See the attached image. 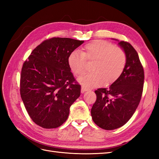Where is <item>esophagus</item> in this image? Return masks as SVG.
Segmentation results:
<instances>
[{"mask_svg":"<svg viewBox=\"0 0 159 159\" xmlns=\"http://www.w3.org/2000/svg\"><path fill=\"white\" fill-rule=\"evenodd\" d=\"M87 90H88V89L85 88V87H81V92H82V93H84V92H86V91H87Z\"/></svg>","mask_w":159,"mask_h":159,"instance_id":"esophagus-1","label":"esophagus"}]
</instances>
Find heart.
<instances>
[{
  "label": "heart",
  "mask_w": 159,
  "mask_h": 159,
  "mask_svg": "<svg viewBox=\"0 0 159 159\" xmlns=\"http://www.w3.org/2000/svg\"><path fill=\"white\" fill-rule=\"evenodd\" d=\"M85 59L93 61L91 66L92 72L79 79L85 88L96 87L104 83L105 85L113 84L122 74L126 63V57L122 49L103 40H96L85 45L82 52L74 50L70 54L67 64L76 76L85 72Z\"/></svg>",
  "instance_id": "1"
}]
</instances>
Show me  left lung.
<instances>
[{
	"instance_id": "8db88e82",
	"label": "left lung",
	"mask_w": 159,
	"mask_h": 159,
	"mask_svg": "<svg viewBox=\"0 0 159 159\" xmlns=\"http://www.w3.org/2000/svg\"><path fill=\"white\" fill-rule=\"evenodd\" d=\"M118 44L126 57L124 70L109 88L95 91L97 98L91 110L93 122L109 130L124 126L133 116L140 102L144 82L143 68L135 49L126 42Z\"/></svg>"
}]
</instances>
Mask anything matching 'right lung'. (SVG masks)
<instances>
[{"mask_svg": "<svg viewBox=\"0 0 159 159\" xmlns=\"http://www.w3.org/2000/svg\"><path fill=\"white\" fill-rule=\"evenodd\" d=\"M83 42L67 38L46 39L24 63L20 95L30 117L38 126H61L70 107L80 96V85L71 72L67 58Z\"/></svg>", "mask_w": 159, "mask_h": 159, "instance_id": "right-lung-1", "label": "right lung"}]
</instances>
